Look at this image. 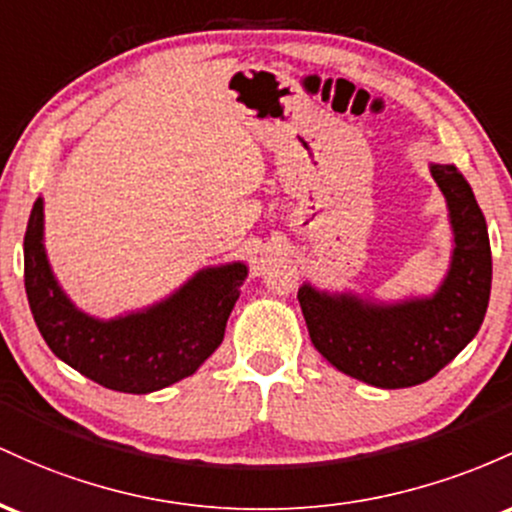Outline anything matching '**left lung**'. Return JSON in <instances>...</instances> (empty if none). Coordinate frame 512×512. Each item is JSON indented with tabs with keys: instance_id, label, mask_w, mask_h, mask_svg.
Wrapping results in <instances>:
<instances>
[{
	"instance_id": "1",
	"label": "left lung",
	"mask_w": 512,
	"mask_h": 512,
	"mask_svg": "<svg viewBox=\"0 0 512 512\" xmlns=\"http://www.w3.org/2000/svg\"><path fill=\"white\" fill-rule=\"evenodd\" d=\"M450 208L455 251L445 283L428 300L372 304L353 295L297 292L309 338L336 370L382 389L428 382L467 346L491 297V244L484 212L452 164L430 166Z\"/></svg>"
}]
</instances>
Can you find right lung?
<instances>
[{"label": "right lung", "instance_id": "add662e5", "mask_svg": "<svg viewBox=\"0 0 512 512\" xmlns=\"http://www.w3.org/2000/svg\"><path fill=\"white\" fill-rule=\"evenodd\" d=\"M246 278L244 263L208 268L147 312L99 321L67 300L43 249V200L24 237V280L33 319L50 350L106 389L147 394L193 375L225 338Z\"/></svg>", "mask_w": 512, "mask_h": 512}]
</instances>
